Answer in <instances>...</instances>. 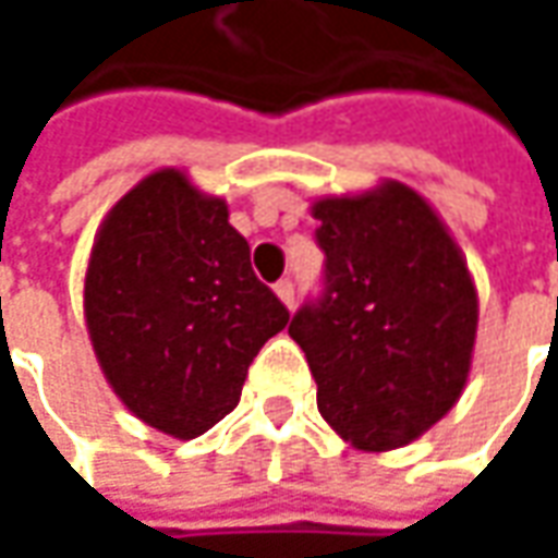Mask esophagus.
I'll return each instance as SVG.
<instances>
[{
  "instance_id": "esophagus-1",
  "label": "esophagus",
  "mask_w": 558,
  "mask_h": 558,
  "mask_svg": "<svg viewBox=\"0 0 558 558\" xmlns=\"http://www.w3.org/2000/svg\"><path fill=\"white\" fill-rule=\"evenodd\" d=\"M272 291H276V298L286 304V307H294V286H291L289 279H282V282H276L272 286Z\"/></svg>"
}]
</instances>
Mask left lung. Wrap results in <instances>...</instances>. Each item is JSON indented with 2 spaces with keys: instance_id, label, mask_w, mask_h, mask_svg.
Listing matches in <instances>:
<instances>
[{
  "instance_id": "8db88e82",
  "label": "left lung",
  "mask_w": 558,
  "mask_h": 558,
  "mask_svg": "<svg viewBox=\"0 0 558 558\" xmlns=\"http://www.w3.org/2000/svg\"><path fill=\"white\" fill-rule=\"evenodd\" d=\"M326 291L291 316L316 407L351 447L397 450L453 410L472 369L478 291L416 189L385 180L311 207Z\"/></svg>"
}]
</instances>
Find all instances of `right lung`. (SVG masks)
<instances>
[{"instance_id":"1","label":"right lung","mask_w":558,"mask_h":558,"mask_svg":"<svg viewBox=\"0 0 558 558\" xmlns=\"http://www.w3.org/2000/svg\"><path fill=\"white\" fill-rule=\"evenodd\" d=\"M83 316L120 403L180 440L239 407L251 360L289 323L223 198L177 167L148 173L105 214Z\"/></svg>"}]
</instances>
